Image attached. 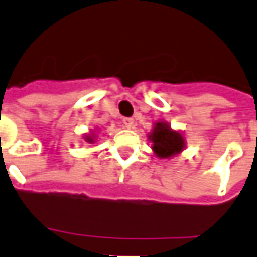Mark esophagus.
<instances>
[{
    "label": "esophagus",
    "mask_w": 257,
    "mask_h": 257,
    "mask_svg": "<svg viewBox=\"0 0 257 257\" xmlns=\"http://www.w3.org/2000/svg\"><path fill=\"white\" fill-rule=\"evenodd\" d=\"M122 123H123V126H125V128L131 129L132 126H134V119H132V118H123Z\"/></svg>",
    "instance_id": "esophagus-1"
}]
</instances>
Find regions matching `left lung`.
Wrapping results in <instances>:
<instances>
[{
    "mask_svg": "<svg viewBox=\"0 0 257 257\" xmlns=\"http://www.w3.org/2000/svg\"><path fill=\"white\" fill-rule=\"evenodd\" d=\"M153 143V151L160 158H171L182 153L186 147V140L182 132L173 131L168 122H156L153 132L149 135Z\"/></svg>",
    "mask_w": 257,
    "mask_h": 257,
    "instance_id": "left-lung-1",
    "label": "left lung"
}]
</instances>
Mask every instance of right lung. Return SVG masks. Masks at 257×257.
<instances>
[{"label":"right lung","mask_w":257,"mask_h":257,"mask_svg":"<svg viewBox=\"0 0 257 257\" xmlns=\"http://www.w3.org/2000/svg\"><path fill=\"white\" fill-rule=\"evenodd\" d=\"M84 139L88 142V143H93L95 142V135L93 134H90V135H85L84 136Z\"/></svg>","instance_id":"obj_1"}]
</instances>
